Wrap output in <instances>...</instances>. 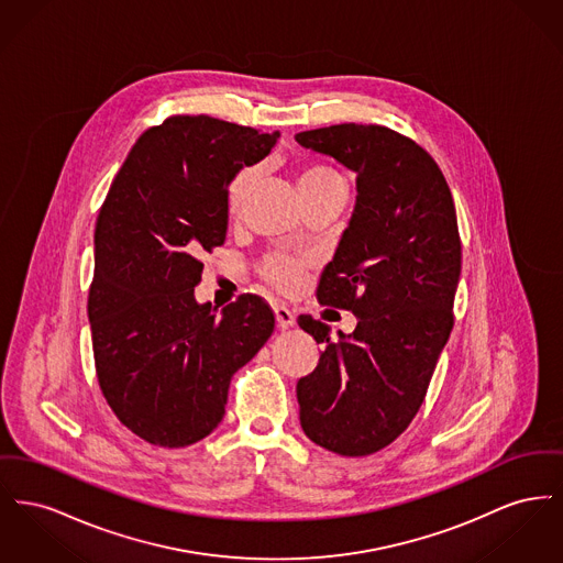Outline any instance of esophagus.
I'll use <instances>...</instances> for the list:
<instances>
[{
  "instance_id": "esophagus-1",
  "label": "esophagus",
  "mask_w": 563,
  "mask_h": 563,
  "mask_svg": "<svg viewBox=\"0 0 563 563\" xmlns=\"http://www.w3.org/2000/svg\"><path fill=\"white\" fill-rule=\"evenodd\" d=\"M274 317H276V323H278L280 330H289V328L296 325V314L289 308L280 306V303L274 306Z\"/></svg>"
}]
</instances>
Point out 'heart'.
Segmentation results:
<instances>
[{
    "mask_svg": "<svg viewBox=\"0 0 563 563\" xmlns=\"http://www.w3.org/2000/svg\"><path fill=\"white\" fill-rule=\"evenodd\" d=\"M257 167L246 166L235 172V176L228 187V208L230 212H238L249 196L251 187L255 185ZM335 185H344L342 176L331 167H303L298 174L299 194H314L323 191ZM265 280L280 291H294L301 280V264L287 260V257H269L264 265Z\"/></svg>",
    "mask_w": 563,
    "mask_h": 563,
    "instance_id": "heart-1",
    "label": "heart"
}]
</instances>
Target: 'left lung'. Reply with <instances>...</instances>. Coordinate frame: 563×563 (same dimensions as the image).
<instances>
[{"mask_svg": "<svg viewBox=\"0 0 563 563\" xmlns=\"http://www.w3.org/2000/svg\"><path fill=\"white\" fill-rule=\"evenodd\" d=\"M299 146L357 176V198L317 298L357 317L353 333L301 314L325 344L298 380L299 423L319 446L362 457L391 444L415 419L453 330L462 242L451 189L430 155L380 125H331Z\"/></svg>", "mask_w": 563, "mask_h": 563, "instance_id": "8db88e82", "label": "left lung"}]
</instances>
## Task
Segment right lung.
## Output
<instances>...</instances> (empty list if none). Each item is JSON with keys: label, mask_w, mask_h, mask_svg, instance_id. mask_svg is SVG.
I'll list each match as a JSON object with an SVG mask.
<instances>
[{"label": "right lung", "mask_w": 563, "mask_h": 563, "mask_svg": "<svg viewBox=\"0 0 563 563\" xmlns=\"http://www.w3.org/2000/svg\"><path fill=\"white\" fill-rule=\"evenodd\" d=\"M280 132L172 117L140 135L101 206L89 323L101 394L151 444L178 449L214 430L233 374L274 331L264 299L199 303V257L228 235V187Z\"/></svg>", "instance_id": "add662e5"}]
</instances>
